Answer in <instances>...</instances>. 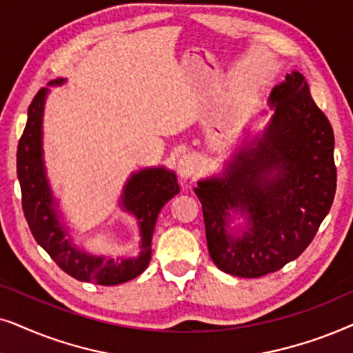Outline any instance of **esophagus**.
<instances>
[{"instance_id":"obj_1","label":"esophagus","mask_w":353,"mask_h":353,"mask_svg":"<svg viewBox=\"0 0 353 353\" xmlns=\"http://www.w3.org/2000/svg\"><path fill=\"white\" fill-rule=\"evenodd\" d=\"M200 169V164L196 161L195 157H192V154H184L179 159V164H177V174H179L181 179H190L192 176H195L196 172H199Z\"/></svg>"}]
</instances>
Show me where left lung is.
I'll use <instances>...</instances> for the list:
<instances>
[{
    "instance_id": "obj_1",
    "label": "left lung",
    "mask_w": 353,
    "mask_h": 353,
    "mask_svg": "<svg viewBox=\"0 0 353 353\" xmlns=\"http://www.w3.org/2000/svg\"><path fill=\"white\" fill-rule=\"evenodd\" d=\"M274 114L243 140L221 176L199 181L206 243L221 271L260 278L302 255L336 194L334 132L297 70L272 88ZM231 212L246 216L241 236L227 231Z\"/></svg>"
}]
</instances>
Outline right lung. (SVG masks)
Instances as JSON below:
<instances>
[{
    "label": "right lung",
    "instance_id": "1",
    "mask_svg": "<svg viewBox=\"0 0 353 353\" xmlns=\"http://www.w3.org/2000/svg\"><path fill=\"white\" fill-rule=\"evenodd\" d=\"M65 79L51 81L61 85ZM48 88H41L27 111V124L17 145V177L22 192V210L35 241L69 276L100 285H116L137 278L152 258V237L159 211L179 194L176 174L166 168H147L134 172L125 182L121 206L135 216L140 228L137 258H105L77 247L61 224L58 201L51 194L43 161L41 122Z\"/></svg>",
    "mask_w": 353,
    "mask_h": 353
}]
</instances>
